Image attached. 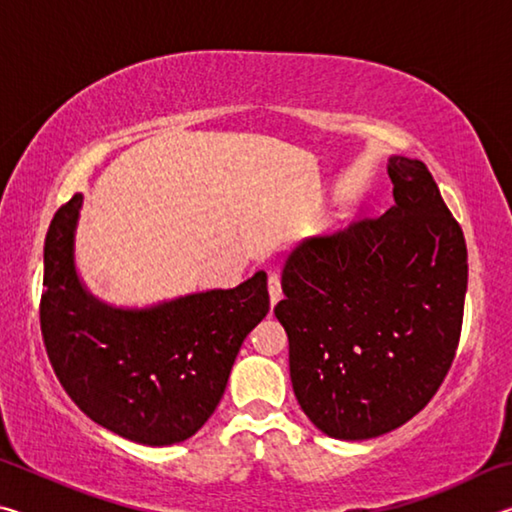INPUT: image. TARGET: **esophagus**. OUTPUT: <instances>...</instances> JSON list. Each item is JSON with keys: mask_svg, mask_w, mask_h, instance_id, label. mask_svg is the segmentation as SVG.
Listing matches in <instances>:
<instances>
[{"mask_svg": "<svg viewBox=\"0 0 512 512\" xmlns=\"http://www.w3.org/2000/svg\"><path fill=\"white\" fill-rule=\"evenodd\" d=\"M268 296H271V305H277L282 298V280L277 273L268 275Z\"/></svg>", "mask_w": 512, "mask_h": 512, "instance_id": "obj_1", "label": "esophagus"}]
</instances>
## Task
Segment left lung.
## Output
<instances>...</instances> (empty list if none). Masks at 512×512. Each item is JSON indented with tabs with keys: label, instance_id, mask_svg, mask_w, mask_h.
Listing matches in <instances>:
<instances>
[{
	"label": "left lung",
	"instance_id": "1",
	"mask_svg": "<svg viewBox=\"0 0 512 512\" xmlns=\"http://www.w3.org/2000/svg\"><path fill=\"white\" fill-rule=\"evenodd\" d=\"M388 176L391 210L302 241L273 309L289 336L300 409L341 440L377 438L420 413L461 339V225L427 164L393 155Z\"/></svg>",
	"mask_w": 512,
	"mask_h": 512
}]
</instances>
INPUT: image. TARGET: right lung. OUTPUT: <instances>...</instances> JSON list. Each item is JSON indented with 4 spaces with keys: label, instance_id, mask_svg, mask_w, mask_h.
Here are the masks:
<instances>
[{
    "label": "right lung",
    "instance_id": "obj_1",
    "mask_svg": "<svg viewBox=\"0 0 512 512\" xmlns=\"http://www.w3.org/2000/svg\"><path fill=\"white\" fill-rule=\"evenodd\" d=\"M83 196L51 219L40 329L56 377L101 427L135 443H183L219 406L241 343L268 314L266 273L149 309L110 307L83 287L74 232Z\"/></svg>",
    "mask_w": 512,
    "mask_h": 512
}]
</instances>
